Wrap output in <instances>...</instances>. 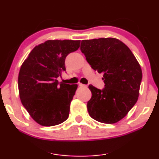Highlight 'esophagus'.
<instances>
[{
	"mask_svg": "<svg viewBox=\"0 0 159 159\" xmlns=\"http://www.w3.org/2000/svg\"><path fill=\"white\" fill-rule=\"evenodd\" d=\"M79 86L80 87H81V88H84V87H86V86H87L86 85H84V84H79Z\"/></svg>",
	"mask_w": 159,
	"mask_h": 159,
	"instance_id": "34e87169",
	"label": "esophagus"
}]
</instances>
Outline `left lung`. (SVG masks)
<instances>
[{
  "instance_id": "left-lung-1",
  "label": "left lung",
  "mask_w": 159,
  "mask_h": 159,
  "mask_svg": "<svg viewBox=\"0 0 159 159\" xmlns=\"http://www.w3.org/2000/svg\"><path fill=\"white\" fill-rule=\"evenodd\" d=\"M80 50L91 68L103 73L104 88L92 85L91 98L87 103L93 120L113 124L124 118L137 102L142 70L128 47L115 38L82 40Z\"/></svg>"
}]
</instances>
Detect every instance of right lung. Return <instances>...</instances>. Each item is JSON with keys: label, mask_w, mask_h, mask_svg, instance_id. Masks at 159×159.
<instances>
[{"label": "right lung", "mask_w": 159, "mask_h": 159, "mask_svg": "<svg viewBox=\"0 0 159 159\" xmlns=\"http://www.w3.org/2000/svg\"><path fill=\"white\" fill-rule=\"evenodd\" d=\"M80 40H48L36 46L20 68L18 86L23 106L36 122L54 126L68 119L77 84L59 83L65 60Z\"/></svg>", "instance_id": "1"}]
</instances>
